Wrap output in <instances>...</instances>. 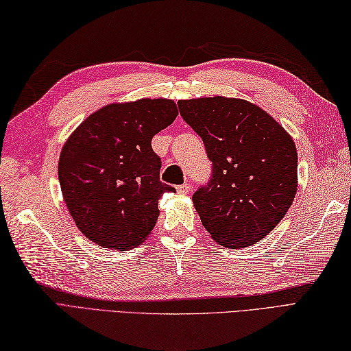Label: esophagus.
<instances>
[{"mask_svg": "<svg viewBox=\"0 0 351 351\" xmlns=\"http://www.w3.org/2000/svg\"><path fill=\"white\" fill-rule=\"evenodd\" d=\"M192 191V184L191 183H183L180 186H177V192L182 193V195H187Z\"/></svg>", "mask_w": 351, "mask_h": 351, "instance_id": "esophagus-1", "label": "esophagus"}]
</instances>
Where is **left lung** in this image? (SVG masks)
<instances>
[{
  "instance_id": "8db88e82",
  "label": "left lung",
  "mask_w": 351,
  "mask_h": 351,
  "mask_svg": "<svg viewBox=\"0 0 351 351\" xmlns=\"http://www.w3.org/2000/svg\"><path fill=\"white\" fill-rule=\"evenodd\" d=\"M178 108L211 162L208 183L192 196L204 228L221 245H253L280 223L296 195L292 136L244 99H183Z\"/></svg>"
}]
</instances>
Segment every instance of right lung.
Masks as SVG:
<instances>
[{
	"label": "right lung",
	"instance_id": "obj_1",
	"mask_svg": "<svg viewBox=\"0 0 351 351\" xmlns=\"http://www.w3.org/2000/svg\"><path fill=\"white\" fill-rule=\"evenodd\" d=\"M177 114L176 102L164 98L110 104L66 140L59 184L84 237L121 252L146 240L159 217L162 195L176 192L160 182L162 162L152 138Z\"/></svg>",
	"mask_w": 351,
	"mask_h": 351
}]
</instances>
